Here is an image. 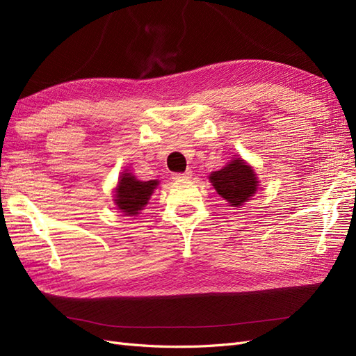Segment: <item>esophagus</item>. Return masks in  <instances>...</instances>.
<instances>
[{
	"instance_id": "esophagus-1",
	"label": "esophagus",
	"mask_w": 356,
	"mask_h": 356,
	"mask_svg": "<svg viewBox=\"0 0 356 356\" xmlns=\"http://www.w3.org/2000/svg\"><path fill=\"white\" fill-rule=\"evenodd\" d=\"M172 178L177 179V181L188 179V178H191V170H186V172H182V174H174V175H172Z\"/></svg>"
}]
</instances>
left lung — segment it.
I'll use <instances>...</instances> for the list:
<instances>
[{
    "mask_svg": "<svg viewBox=\"0 0 356 356\" xmlns=\"http://www.w3.org/2000/svg\"><path fill=\"white\" fill-rule=\"evenodd\" d=\"M213 188L230 203V207H242L250 200L258 188V179L254 169L241 157L232 159L229 165L209 175Z\"/></svg>",
    "mask_w": 356,
    "mask_h": 356,
    "instance_id": "8db88e82",
    "label": "left lung"
}]
</instances>
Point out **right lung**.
<instances>
[{"mask_svg":"<svg viewBox=\"0 0 356 356\" xmlns=\"http://www.w3.org/2000/svg\"><path fill=\"white\" fill-rule=\"evenodd\" d=\"M159 186L157 179L139 181L127 170L122 172L114 195V203L124 215H138L152 197L154 188Z\"/></svg>","mask_w":356,"mask_h":356,"instance_id":"obj_1","label":"right lung"}]
</instances>
